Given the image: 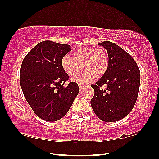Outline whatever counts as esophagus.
<instances>
[{
	"instance_id": "esophagus-1",
	"label": "esophagus",
	"mask_w": 159,
	"mask_h": 159,
	"mask_svg": "<svg viewBox=\"0 0 159 159\" xmlns=\"http://www.w3.org/2000/svg\"><path fill=\"white\" fill-rule=\"evenodd\" d=\"M84 85H82V84H79V88H80V90H82L83 88H84Z\"/></svg>"
}]
</instances>
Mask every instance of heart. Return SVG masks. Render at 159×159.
Masks as SVG:
<instances>
[{
	"label": "heart",
	"mask_w": 159,
	"mask_h": 159,
	"mask_svg": "<svg viewBox=\"0 0 159 159\" xmlns=\"http://www.w3.org/2000/svg\"><path fill=\"white\" fill-rule=\"evenodd\" d=\"M110 60L107 52L102 48L82 47L72 53V58L65 56L61 60V66L69 76L79 73L80 66L83 71L74 78L77 83H86L105 75L109 67Z\"/></svg>",
	"instance_id": "b5f03b06"
}]
</instances>
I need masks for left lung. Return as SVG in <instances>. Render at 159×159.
Returning <instances> with one entry per match:
<instances>
[{"instance_id": "left-lung-1", "label": "left lung", "mask_w": 159, "mask_h": 159, "mask_svg": "<svg viewBox=\"0 0 159 159\" xmlns=\"http://www.w3.org/2000/svg\"><path fill=\"white\" fill-rule=\"evenodd\" d=\"M107 50L109 67L103 76L91 85L95 94L91 105L97 117L105 122L118 121L134 108L140 85V71L127 52L108 41L98 44ZM107 88L102 90L101 86Z\"/></svg>"}]
</instances>
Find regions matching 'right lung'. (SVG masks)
I'll return each mask as SVG.
<instances>
[{
    "label": "right lung",
    "instance_id": "right-lung-1",
    "mask_svg": "<svg viewBox=\"0 0 159 159\" xmlns=\"http://www.w3.org/2000/svg\"><path fill=\"white\" fill-rule=\"evenodd\" d=\"M70 45L52 41L41 42L23 59L20 86L34 113L46 121H56L67 113L79 93L75 82L64 84L69 76L61 66V60Z\"/></svg>",
    "mask_w": 159,
    "mask_h": 159
}]
</instances>
